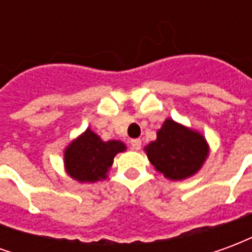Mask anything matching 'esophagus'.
<instances>
[{
	"instance_id": "34e87169",
	"label": "esophagus",
	"mask_w": 252,
	"mask_h": 252,
	"mask_svg": "<svg viewBox=\"0 0 252 252\" xmlns=\"http://www.w3.org/2000/svg\"><path fill=\"white\" fill-rule=\"evenodd\" d=\"M131 147L133 148V150H140V147H142V140L140 139H132L131 140Z\"/></svg>"
}]
</instances>
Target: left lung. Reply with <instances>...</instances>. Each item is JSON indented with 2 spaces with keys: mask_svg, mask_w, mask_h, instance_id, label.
<instances>
[{
  "mask_svg": "<svg viewBox=\"0 0 252 252\" xmlns=\"http://www.w3.org/2000/svg\"><path fill=\"white\" fill-rule=\"evenodd\" d=\"M148 160L157 171L171 181H181L194 175L205 162L209 147L200 132L175 123L164 121L157 132V140L144 148Z\"/></svg>",
  "mask_w": 252,
  "mask_h": 252,
  "instance_id": "obj_1",
  "label": "left lung"
}]
</instances>
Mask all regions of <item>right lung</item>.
I'll list each match as a JSON object with an SVG mask.
<instances>
[{"label": "right lung", "mask_w": 252, "mask_h": 252, "mask_svg": "<svg viewBox=\"0 0 252 252\" xmlns=\"http://www.w3.org/2000/svg\"><path fill=\"white\" fill-rule=\"evenodd\" d=\"M126 150V144L120 140L104 142L88 128L64 150V167L72 180L97 182L106 178L113 158Z\"/></svg>", "instance_id": "right-lung-1"}]
</instances>
